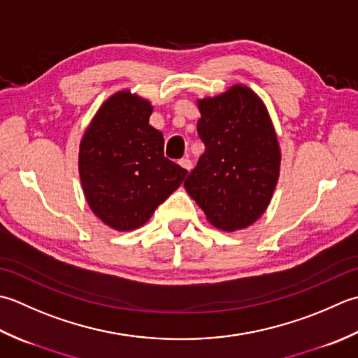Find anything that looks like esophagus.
<instances>
[{
	"mask_svg": "<svg viewBox=\"0 0 358 358\" xmlns=\"http://www.w3.org/2000/svg\"><path fill=\"white\" fill-rule=\"evenodd\" d=\"M178 164H179L180 166H182V169H184V170H188V171H189V170H192V165H193V164H192V160H189L188 157H184V159H180Z\"/></svg>",
	"mask_w": 358,
	"mask_h": 358,
	"instance_id": "esophagus-1",
	"label": "esophagus"
}]
</instances>
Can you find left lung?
I'll list each match as a JSON object with an SVG mask.
<instances>
[{
    "label": "left lung",
    "instance_id": "obj_1",
    "mask_svg": "<svg viewBox=\"0 0 358 358\" xmlns=\"http://www.w3.org/2000/svg\"><path fill=\"white\" fill-rule=\"evenodd\" d=\"M198 108L206 151L184 187L216 229H247L268 207L280 178L281 150L271 115L245 85L199 99Z\"/></svg>",
    "mask_w": 358,
    "mask_h": 358
}]
</instances>
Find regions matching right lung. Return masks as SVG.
<instances>
[{
	"mask_svg": "<svg viewBox=\"0 0 358 358\" xmlns=\"http://www.w3.org/2000/svg\"><path fill=\"white\" fill-rule=\"evenodd\" d=\"M152 105L129 90L105 100L80 142L78 173L87 206L117 231L148 222L187 170L164 156V136L150 125Z\"/></svg>",
	"mask_w": 358,
	"mask_h": 358,
	"instance_id": "1",
	"label": "right lung"
}]
</instances>
